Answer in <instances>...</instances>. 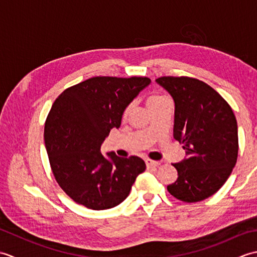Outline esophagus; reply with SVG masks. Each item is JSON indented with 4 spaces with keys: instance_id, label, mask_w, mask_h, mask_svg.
I'll return each instance as SVG.
<instances>
[{
    "instance_id": "esophagus-1",
    "label": "esophagus",
    "mask_w": 257,
    "mask_h": 257,
    "mask_svg": "<svg viewBox=\"0 0 257 257\" xmlns=\"http://www.w3.org/2000/svg\"><path fill=\"white\" fill-rule=\"evenodd\" d=\"M146 165L148 168H156L160 165L159 161H154V160H150V159H147L146 160Z\"/></svg>"
}]
</instances>
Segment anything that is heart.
I'll return each instance as SVG.
<instances>
[{
  "mask_svg": "<svg viewBox=\"0 0 257 257\" xmlns=\"http://www.w3.org/2000/svg\"><path fill=\"white\" fill-rule=\"evenodd\" d=\"M167 99L166 97H163L161 95H157V94H152L148 97V99H147V107H148L149 110L151 111L152 109H154L155 107H157L159 103H161L162 101H165ZM133 109V105H129L124 108V110L122 112V117L125 118L129 114V112L132 111Z\"/></svg>",
  "mask_w": 257,
  "mask_h": 257,
  "instance_id": "b5f03b06",
  "label": "heart"
}]
</instances>
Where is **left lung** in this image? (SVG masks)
<instances>
[{
	"label": "left lung",
	"instance_id": "1",
	"mask_svg": "<svg viewBox=\"0 0 257 257\" xmlns=\"http://www.w3.org/2000/svg\"><path fill=\"white\" fill-rule=\"evenodd\" d=\"M156 81L173 98V137L187 155L172 165L178 179L167 189L183 202L202 201L221 189L235 167L236 118L219 92L203 81L183 76Z\"/></svg>",
	"mask_w": 257,
	"mask_h": 257
}]
</instances>
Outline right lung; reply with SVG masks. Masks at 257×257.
<instances>
[{
    "instance_id": "add662e5",
    "label": "right lung",
    "mask_w": 257,
    "mask_h": 257,
    "mask_svg": "<svg viewBox=\"0 0 257 257\" xmlns=\"http://www.w3.org/2000/svg\"><path fill=\"white\" fill-rule=\"evenodd\" d=\"M151 83L148 77L98 76L69 87L54 101L44 141L54 177L66 194L91 210H107L127 198L146 170L139 157L103 156L100 147L122 112Z\"/></svg>"
}]
</instances>
